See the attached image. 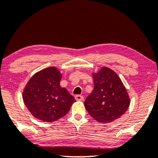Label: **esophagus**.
Masks as SVG:
<instances>
[{
	"instance_id": "obj_1",
	"label": "esophagus",
	"mask_w": 158,
	"mask_h": 158,
	"mask_svg": "<svg viewBox=\"0 0 158 158\" xmlns=\"http://www.w3.org/2000/svg\"><path fill=\"white\" fill-rule=\"evenodd\" d=\"M75 99L77 100L78 101H83L84 100V97L82 95H77L75 96Z\"/></svg>"
}]
</instances>
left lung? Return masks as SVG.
<instances>
[{
	"label": "left lung",
	"instance_id": "1",
	"mask_svg": "<svg viewBox=\"0 0 158 158\" xmlns=\"http://www.w3.org/2000/svg\"><path fill=\"white\" fill-rule=\"evenodd\" d=\"M94 88L86 98L85 106L89 115L100 123H111L123 116L130 105V98L118 75L103 67L93 74Z\"/></svg>",
	"mask_w": 158,
	"mask_h": 158
}]
</instances>
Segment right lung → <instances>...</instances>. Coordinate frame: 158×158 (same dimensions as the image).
Returning a JSON list of instances; mask_svg holds the SVG:
<instances>
[{
	"mask_svg": "<svg viewBox=\"0 0 158 158\" xmlns=\"http://www.w3.org/2000/svg\"><path fill=\"white\" fill-rule=\"evenodd\" d=\"M62 74L55 67L39 71L32 77L23 90L26 107L35 118L44 122L59 119L69 112L75 99L60 85Z\"/></svg>",
	"mask_w": 158,
	"mask_h": 158,
	"instance_id": "right-lung-1",
	"label": "right lung"
}]
</instances>
